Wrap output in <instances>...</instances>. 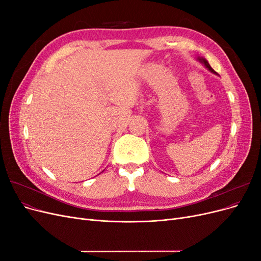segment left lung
<instances>
[{"label": "left lung", "mask_w": 261, "mask_h": 261, "mask_svg": "<svg viewBox=\"0 0 261 261\" xmlns=\"http://www.w3.org/2000/svg\"><path fill=\"white\" fill-rule=\"evenodd\" d=\"M198 61H199V62H201L202 64L210 70V72H212V73H215V74H216V72H215V70H213V68L209 65V63L207 62V60H206V59H203V58H198Z\"/></svg>", "instance_id": "1"}]
</instances>
